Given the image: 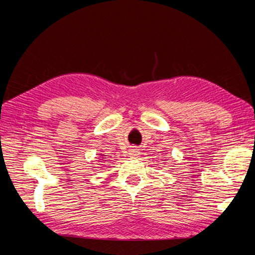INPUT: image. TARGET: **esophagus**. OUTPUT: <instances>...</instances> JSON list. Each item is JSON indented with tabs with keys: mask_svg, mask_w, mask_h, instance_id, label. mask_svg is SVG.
I'll return each instance as SVG.
<instances>
[{
	"mask_svg": "<svg viewBox=\"0 0 255 255\" xmlns=\"http://www.w3.org/2000/svg\"><path fill=\"white\" fill-rule=\"evenodd\" d=\"M129 155H131V156H137V155H139V152H138L137 148H131L130 152H129Z\"/></svg>",
	"mask_w": 255,
	"mask_h": 255,
	"instance_id": "1",
	"label": "esophagus"
}]
</instances>
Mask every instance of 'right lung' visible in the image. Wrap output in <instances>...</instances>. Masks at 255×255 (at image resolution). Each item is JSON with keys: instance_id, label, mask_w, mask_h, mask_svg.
Wrapping results in <instances>:
<instances>
[{"instance_id": "1", "label": "right lung", "mask_w": 255, "mask_h": 255, "mask_svg": "<svg viewBox=\"0 0 255 255\" xmlns=\"http://www.w3.org/2000/svg\"><path fill=\"white\" fill-rule=\"evenodd\" d=\"M99 155H102V154H99Z\"/></svg>"}]
</instances>
